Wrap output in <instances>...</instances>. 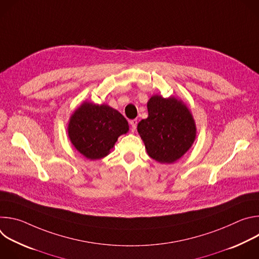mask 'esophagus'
Returning <instances> with one entry per match:
<instances>
[{"instance_id": "obj_1", "label": "esophagus", "mask_w": 259, "mask_h": 259, "mask_svg": "<svg viewBox=\"0 0 259 259\" xmlns=\"http://www.w3.org/2000/svg\"><path fill=\"white\" fill-rule=\"evenodd\" d=\"M137 124H138V121H137L136 119L130 121V125H131V130H132V131H135V129H136V127H137Z\"/></svg>"}]
</instances>
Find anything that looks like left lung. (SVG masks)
Returning a JSON list of instances; mask_svg holds the SVG:
<instances>
[{
	"label": "left lung",
	"instance_id": "1",
	"mask_svg": "<svg viewBox=\"0 0 259 259\" xmlns=\"http://www.w3.org/2000/svg\"><path fill=\"white\" fill-rule=\"evenodd\" d=\"M149 117L138 123L147 154L169 164L188 152L196 138V126L188 107L174 97L155 95L147 102Z\"/></svg>",
	"mask_w": 259,
	"mask_h": 259
}]
</instances>
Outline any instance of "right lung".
Returning <instances> with one entry per match:
<instances>
[{
	"label": "right lung",
	"mask_w": 259,
	"mask_h": 259,
	"mask_svg": "<svg viewBox=\"0 0 259 259\" xmlns=\"http://www.w3.org/2000/svg\"><path fill=\"white\" fill-rule=\"evenodd\" d=\"M129 130L128 122L108 105L83 103L70 118L68 136L87 159L98 160L113 149L118 137Z\"/></svg>",
	"instance_id": "right-lung-1"
}]
</instances>
